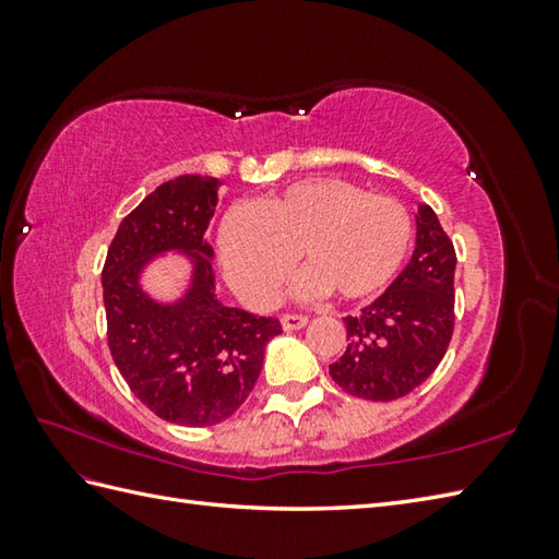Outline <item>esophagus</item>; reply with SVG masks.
<instances>
[{
  "mask_svg": "<svg viewBox=\"0 0 559 559\" xmlns=\"http://www.w3.org/2000/svg\"><path fill=\"white\" fill-rule=\"evenodd\" d=\"M281 324L286 331H295V329H302L307 324V317L305 314H283L281 317Z\"/></svg>",
  "mask_w": 559,
  "mask_h": 559,
  "instance_id": "34e87169",
  "label": "esophagus"
}]
</instances>
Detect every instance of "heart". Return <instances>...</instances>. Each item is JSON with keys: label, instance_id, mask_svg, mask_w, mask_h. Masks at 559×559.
Returning a JSON list of instances; mask_svg holds the SVG:
<instances>
[{"label": "heart", "instance_id": "1", "mask_svg": "<svg viewBox=\"0 0 559 559\" xmlns=\"http://www.w3.org/2000/svg\"><path fill=\"white\" fill-rule=\"evenodd\" d=\"M413 242L403 201L338 177H312L225 216L218 252L230 286L254 305L278 298L302 259L305 293L365 300L396 278Z\"/></svg>", "mask_w": 559, "mask_h": 559}]
</instances>
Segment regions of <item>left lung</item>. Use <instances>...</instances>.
Wrapping results in <instances>:
<instances>
[{"label": "left lung", "mask_w": 559, "mask_h": 559, "mask_svg": "<svg viewBox=\"0 0 559 559\" xmlns=\"http://www.w3.org/2000/svg\"><path fill=\"white\" fill-rule=\"evenodd\" d=\"M408 266L358 317H346L348 348L329 374L350 396L396 401L442 362L454 336L456 249L437 213L420 206Z\"/></svg>", "instance_id": "8db88e82"}]
</instances>
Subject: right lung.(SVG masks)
I'll return each mask as SVG.
<instances>
[{"label":"right lung","mask_w":559,"mask_h":559,"mask_svg":"<svg viewBox=\"0 0 559 559\" xmlns=\"http://www.w3.org/2000/svg\"><path fill=\"white\" fill-rule=\"evenodd\" d=\"M218 204L216 177L182 175L160 185L120 223L103 266L108 346L132 394L158 418L216 425L242 406L281 322L225 307L213 295L204 233ZM182 248L197 255L195 281L175 306L153 304L138 271L153 253Z\"/></svg>","instance_id":"1"}]
</instances>
